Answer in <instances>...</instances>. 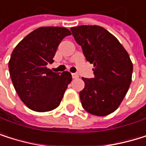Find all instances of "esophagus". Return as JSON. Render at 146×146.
<instances>
[{"label": "esophagus", "mask_w": 146, "mask_h": 146, "mask_svg": "<svg viewBox=\"0 0 146 146\" xmlns=\"http://www.w3.org/2000/svg\"><path fill=\"white\" fill-rule=\"evenodd\" d=\"M72 77H73V78H78L79 76H78V74H76V73H72Z\"/></svg>", "instance_id": "34e87169"}]
</instances>
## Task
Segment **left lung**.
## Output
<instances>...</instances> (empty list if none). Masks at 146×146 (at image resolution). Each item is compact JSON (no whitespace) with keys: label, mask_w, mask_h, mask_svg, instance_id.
<instances>
[{"label":"left lung","mask_w":146,"mask_h":146,"mask_svg":"<svg viewBox=\"0 0 146 146\" xmlns=\"http://www.w3.org/2000/svg\"><path fill=\"white\" fill-rule=\"evenodd\" d=\"M86 60L94 64L95 77L85 84L79 96L84 110L99 117L114 112L131 83L133 65L129 54L115 36L103 27L82 25L70 28Z\"/></svg>","instance_id":"obj_1"}]
</instances>
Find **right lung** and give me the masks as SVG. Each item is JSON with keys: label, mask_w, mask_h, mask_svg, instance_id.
<instances>
[{"label": "right lung", "mask_w": 146, "mask_h": 146, "mask_svg": "<svg viewBox=\"0 0 146 146\" xmlns=\"http://www.w3.org/2000/svg\"><path fill=\"white\" fill-rule=\"evenodd\" d=\"M70 31L62 27H41L29 33L14 48L9 74L19 98L30 110L45 112L57 108L72 76L68 71L53 72L47 65L61 41Z\"/></svg>", "instance_id": "right-lung-1"}]
</instances>
